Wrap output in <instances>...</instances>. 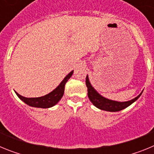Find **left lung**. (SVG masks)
Instances as JSON below:
<instances>
[{
	"label": "left lung",
	"instance_id": "1",
	"mask_svg": "<svg viewBox=\"0 0 154 154\" xmlns=\"http://www.w3.org/2000/svg\"><path fill=\"white\" fill-rule=\"evenodd\" d=\"M85 84H86L87 89H88V97H89V100L91 103L96 106L97 108L100 109L102 110H106V111H109V112H117V111H120V110L126 108L132 104L133 103L137 100L140 96L141 93L134 98L132 100L127 102H116L112 101V100H109L108 99L103 97L100 96L95 89L92 88L90 82L89 81V78L88 75L85 78Z\"/></svg>",
	"mask_w": 154,
	"mask_h": 154
}]
</instances>
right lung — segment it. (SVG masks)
I'll use <instances>...</instances> for the list:
<instances>
[{"instance_id":"right-lung-1","label":"right lung","mask_w":154,"mask_h":154,"mask_svg":"<svg viewBox=\"0 0 154 154\" xmlns=\"http://www.w3.org/2000/svg\"><path fill=\"white\" fill-rule=\"evenodd\" d=\"M73 71H72L69 75L65 76L63 81L60 83V85L57 87L55 90L48 93V95H45L42 97L38 98H26L24 96L19 95L17 92H16L17 96L22 100L24 103L28 104V106L33 107H38V108H49V107L55 106L57 104L59 100L62 99V96L64 94V90H65V83L67 82L68 80L70 79V77L72 75Z\"/></svg>"}]
</instances>
